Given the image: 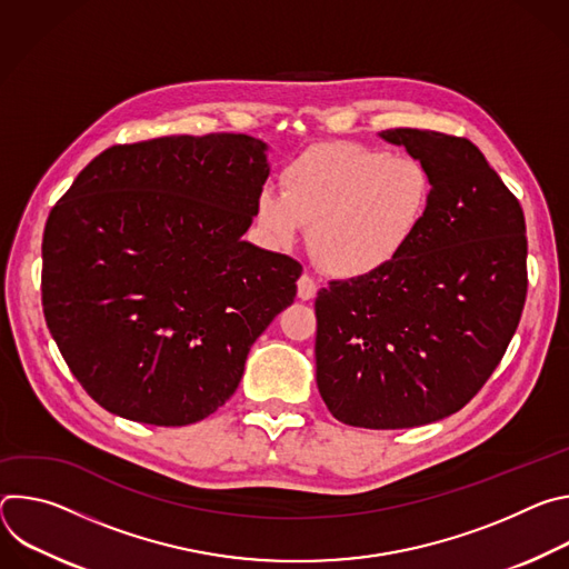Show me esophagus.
<instances>
[{"label": "esophagus", "instance_id": "obj_1", "mask_svg": "<svg viewBox=\"0 0 569 569\" xmlns=\"http://www.w3.org/2000/svg\"><path fill=\"white\" fill-rule=\"evenodd\" d=\"M315 295H317V283H315V279L308 277V274H301L299 281H297V297H299L301 301H310Z\"/></svg>", "mask_w": 569, "mask_h": 569}]
</instances>
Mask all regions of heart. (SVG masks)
I'll list each match as a JSON object with an SVG mask.
<instances>
[{"mask_svg": "<svg viewBox=\"0 0 569 569\" xmlns=\"http://www.w3.org/2000/svg\"><path fill=\"white\" fill-rule=\"evenodd\" d=\"M432 202L419 159L336 141L303 150L281 171V191L261 189L254 216L277 246L310 227L315 261L336 277H369L412 246Z\"/></svg>", "mask_w": 569, "mask_h": 569, "instance_id": "1", "label": "heart"}]
</instances>
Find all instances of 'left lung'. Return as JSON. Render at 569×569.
Listing matches in <instances>:
<instances>
[{
	"instance_id": "1",
	"label": "left lung",
	"mask_w": 569,
	"mask_h": 569,
	"mask_svg": "<svg viewBox=\"0 0 569 569\" xmlns=\"http://www.w3.org/2000/svg\"><path fill=\"white\" fill-rule=\"evenodd\" d=\"M432 178L412 246L315 299L317 387L356 428L400 430L459 412L500 365L527 299L518 198L466 137L393 128Z\"/></svg>"
}]
</instances>
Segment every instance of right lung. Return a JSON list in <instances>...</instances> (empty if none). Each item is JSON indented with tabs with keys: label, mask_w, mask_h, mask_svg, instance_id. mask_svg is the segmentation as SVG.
Listing matches in <instances>:
<instances>
[{
	"label": "right lung",
	"mask_w": 569,
	"mask_h": 569,
	"mask_svg": "<svg viewBox=\"0 0 569 569\" xmlns=\"http://www.w3.org/2000/svg\"><path fill=\"white\" fill-rule=\"evenodd\" d=\"M266 150L231 132L112 146L51 209L44 319L108 412L164 428L207 419L295 301L301 266L240 238L270 176Z\"/></svg>",
	"instance_id": "1"
}]
</instances>
